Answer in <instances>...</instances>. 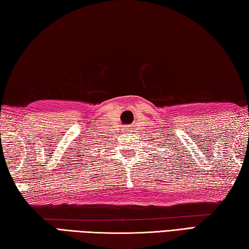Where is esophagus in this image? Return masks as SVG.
<instances>
[{
    "mask_svg": "<svg viewBox=\"0 0 249 249\" xmlns=\"http://www.w3.org/2000/svg\"><path fill=\"white\" fill-rule=\"evenodd\" d=\"M130 129H132V126H128V127H127V130H130Z\"/></svg>",
    "mask_w": 249,
    "mask_h": 249,
    "instance_id": "1",
    "label": "esophagus"
}]
</instances>
